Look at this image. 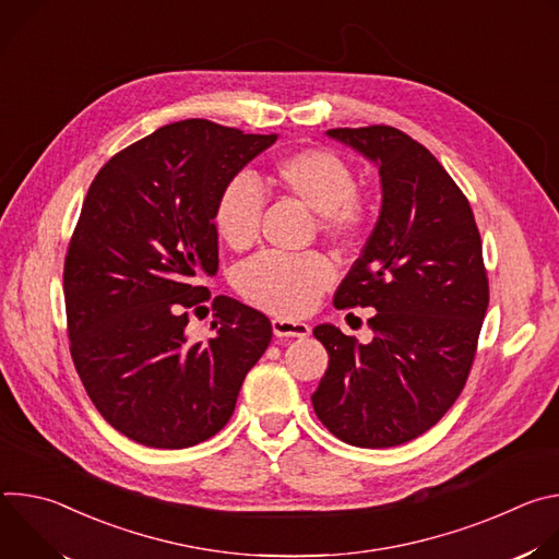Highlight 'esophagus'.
I'll return each instance as SVG.
<instances>
[{
    "instance_id": "obj_1",
    "label": "esophagus",
    "mask_w": 559,
    "mask_h": 559,
    "mask_svg": "<svg viewBox=\"0 0 559 559\" xmlns=\"http://www.w3.org/2000/svg\"><path fill=\"white\" fill-rule=\"evenodd\" d=\"M272 330L278 338H305L309 334V325L300 321H289V318H274Z\"/></svg>"
}]
</instances>
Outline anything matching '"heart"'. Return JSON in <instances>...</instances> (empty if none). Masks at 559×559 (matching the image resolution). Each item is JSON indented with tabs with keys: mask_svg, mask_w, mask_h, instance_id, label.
I'll use <instances>...</instances> for the list:
<instances>
[{
	"mask_svg": "<svg viewBox=\"0 0 559 559\" xmlns=\"http://www.w3.org/2000/svg\"><path fill=\"white\" fill-rule=\"evenodd\" d=\"M276 188L318 214V231L336 248H349L367 229L373 199L356 186V170L343 154L309 145L278 156L272 164ZM265 199L250 175L231 177L216 194L212 221L231 250L257 243ZM334 281L328 257L309 252L285 257L265 252L234 274V287L248 302L278 316H300Z\"/></svg>",
	"mask_w": 559,
	"mask_h": 559,
	"instance_id": "heart-1",
	"label": "heart"
}]
</instances>
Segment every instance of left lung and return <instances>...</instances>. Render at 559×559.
I'll use <instances>...</instances> for the list:
<instances>
[{
  "mask_svg": "<svg viewBox=\"0 0 559 559\" xmlns=\"http://www.w3.org/2000/svg\"><path fill=\"white\" fill-rule=\"evenodd\" d=\"M330 136L378 166V223L334 294L338 309L373 307L369 345L334 325L313 336L330 367L311 395L336 438L365 449L429 431L466 384L489 305V278L473 210L416 139L391 126L334 128Z\"/></svg>",
  "mask_w": 559,
  "mask_h": 559,
  "instance_id": "obj_1",
  "label": "left lung"
}]
</instances>
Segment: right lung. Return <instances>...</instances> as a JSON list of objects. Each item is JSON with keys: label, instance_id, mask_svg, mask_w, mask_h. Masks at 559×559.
Segmentation results:
<instances>
[{"label": "right lung", "instance_id": "add662e5", "mask_svg": "<svg viewBox=\"0 0 559 559\" xmlns=\"http://www.w3.org/2000/svg\"><path fill=\"white\" fill-rule=\"evenodd\" d=\"M274 141L186 119L117 152L91 183L63 261L70 356L104 420L139 444L218 433L272 341L270 318L229 296L212 298L216 336L190 343L186 325L207 311L197 278L218 270L216 194Z\"/></svg>", "mask_w": 559, "mask_h": 559}]
</instances>
